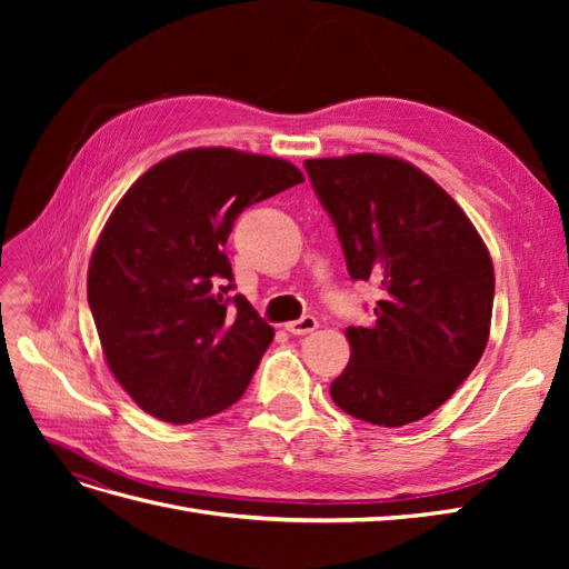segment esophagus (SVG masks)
Wrapping results in <instances>:
<instances>
[{"label": "esophagus", "instance_id": "34e87169", "mask_svg": "<svg viewBox=\"0 0 569 569\" xmlns=\"http://www.w3.org/2000/svg\"><path fill=\"white\" fill-rule=\"evenodd\" d=\"M284 330L291 332V335L301 337V335H308V332L318 330V320H316L313 316H303V318H299V320H295V322H287Z\"/></svg>", "mask_w": 569, "mask_h": 569}]
</instances>
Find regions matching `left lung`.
I'll return each instance as SVG.
<instances>
[{
	"label": "left lung",
	"mask_w": 569,
	"mask_h": 569,
	"mask_svg": "<svg viewBox=\"0 0 569 569\" xmlns=\"http://www.w3.org/2000/svg\"><path fill=\"white\" fill-rule=\"evenodd\" d=\"M351 280L377 282L370 327H349L351 360L330 387L349 416L380 427L422 420L449 401L487 349L493 266L443 189L382 153L308 159Z\"/></svg>",
	"instance_id": "8db88e82"
}]
</instances>
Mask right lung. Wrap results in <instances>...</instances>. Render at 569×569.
<instances>
[{
	"instance_id": "obj_1",
	"label": "right lung",
	"mask_w": 569,
	"mask_h": 569,
	"mask_svg": "<svg viewBox=\"0 0 569 569\" xmlns=\"http://www.w3.org/2000/svg\"><path fill=\"white\" fill-rule=\"evenodd\" d=\"M299 182L289 161L201 147L151 166L118 201L88 301L109 370L149 416L194 422L249 387L274 330L230 295L226 242L239 213Z\"/></svg>"
}]
</instances>
